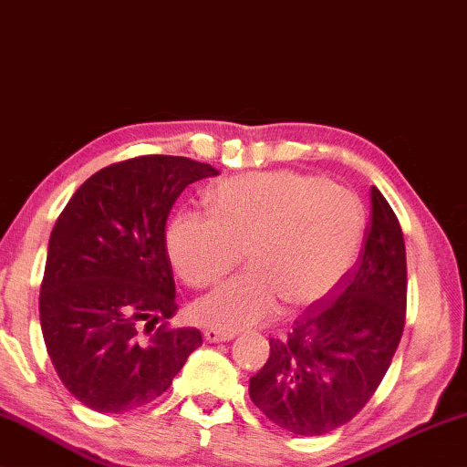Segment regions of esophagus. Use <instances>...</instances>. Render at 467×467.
Returning <instances> with one entry per match:
<instances>
[{"label": "esophagus", "mask_w": 467, "mask_h": 467, "mask_svg": "<svg viewBox=\"0 0 467 467\" xmlns=\"http://www.w3.org/2000/svg\"><path fill=\"white\" fill-rule=\"evenodd\" d=\"M202 337H205L207 343H224V340H231L234 334L233 332H222V330H213V327H209V330L202 332Z\"/></svg>", "instance_id": "34e87169"}]
</instances>
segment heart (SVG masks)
<instances>
[{"label":"heart","instance_id":"heart-1","mask_svg":"<svg viewBox=\"0 0 467 467\" xmlns=\"http://www.w3.org/2000/svg\"><path fill=\"white\" fill-rule=\"evenodd\" d=\"M362 207L349 190L298 173H252L220 183L212 213L175 215L167 252L192 287L249 268L190 308L196 324L222 332L265 324L287 306H308L330 294L356 260Z\"/></svg>","mask_w":467,"mask_h":467}]
</instances>
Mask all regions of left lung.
<instances>
[{
	"label": "left lung",
	"instance_id": "obj_1",
	"mask_svg": "<svg viewBox=\"0 0 467 467\" xmlns=\"http://www.w3.org/2000/svg\"><path fill=\"white\" fill-rule=\"evenodd\" d=\"M358 265L330 298L313 302L287 340L249 379V398L298 436H324L351 421L374 396L406 317V247L400 222L377 188Z\"/></svg>",
	"mask_w": 467,
	"mask_h": 467
}]
</instances>
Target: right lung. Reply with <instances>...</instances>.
Here are the masks:
<instances>
[{"mask_svg": "<svg viewBox=\"0 0 467 467\" xmlns=\"http://www.w3.org/2000/svg\"><path fill=\"white\" fill-rule=\"evenodd\" d=\"M213 175L186 156H137L90 175L58 215L39 324L58 379L88 409L150 404L202 345L196 327L167 326L177 302L165 226L183 188ZM159 320L143 339L139 327Z\"/></svg>", "mask_w": 467, "mask_h": 467, "instance_id": "right-lung-1", "label": "right lung"}]
</instances>
